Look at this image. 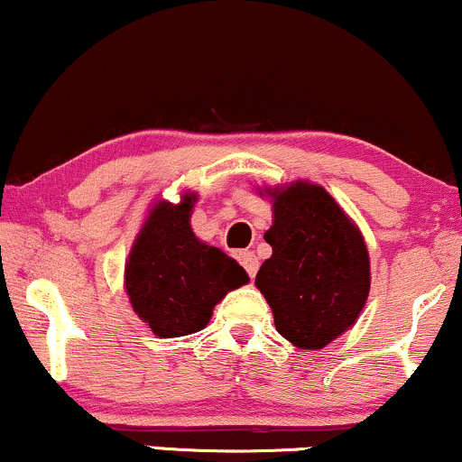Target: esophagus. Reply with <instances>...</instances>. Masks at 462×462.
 Masks as SVG:
<instances>
[{"mask_svg":"<svg viewBox=\"0 0 462 462\" xmlns=\"http://www.w3.org/2000/svg\"><path fill=\"white\" fill-rule=\"evenodd\" d=\"M238 263H241L243 269L247 271L249 277L258 273V258H255L254 252H241L238 254Z\"/></svg>","mask_w":462,"mask_h":462,"instance_id":"1","label":"esophagus"}]
</instances>
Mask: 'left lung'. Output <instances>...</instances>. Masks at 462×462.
<instances>
[{
	"mask_svg": "<svg viewBox=\"0 0 462 462\" xmlns=\"http://www.w3.org/2000/svg\"><path fill=\"white\" fill-rule=\"evenodd\" d=\"M273 196L264 241L273 255L255 286L273 310L275 329L299 348H322L357 320L370 292L364 236L325 189L294 182Z\"/></svg>",
	"mask_w": 462,
	"mask_h": 462,
	"instance_id": "obj_1",
	"label": "left lung"
}]
</instances>
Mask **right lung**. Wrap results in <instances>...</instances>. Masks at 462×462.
<instances>
[{"mask_svg":"<svg viewBox=\"0 0 462 462\" xmlns=\"http://www.w3.org/2000/svg\"><path fill=\"white\" fill-rule=\"evenodd\" d=\"M196 196L150 210L126 263V292L154 336L180 337L207 327L227 292L247 284L236 260L198 241L189 226Z\"/></svg>","mask_w":462,"mask_h":462,"instance_id":"1","label":"right lung"}]
</instances>
